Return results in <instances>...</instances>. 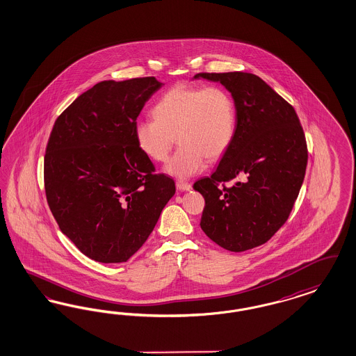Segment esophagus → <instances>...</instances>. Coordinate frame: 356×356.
<instances>
[{"label": "esophagus", "mask_w": 356, "mask_h": 356, "mask_svg": "<svg viewBox=\"0 0 356 356\" xmlns=\"http://www.w3.org/2000/svg\"><path fill=\"white\" fill-rule=\"evenodd\" d=\"M176 186L181 192H189L192 189V185L188 184V183H176Z\"/></svg>", "instance_id": "1"}]
</instances>
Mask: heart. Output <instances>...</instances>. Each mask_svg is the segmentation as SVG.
<instances>
[{"mask_svg":"<svg viewBox=\"0 0 356 356\" xmlns=\"http://www.w3.org/2000/svg\"><path fill=\"white\" fill-rule=\"evenodd\" d=\"M153 120L134 124L138 148L154 161H165L173 146L180 148L164 171L176 179H189L205 165L207 158L218 159L230 147L235 134V105L218 86H176L152 108Z\"/></svg>","mask_w":356,"mask_h":356,"instance_id":"obj_1","label":"heart"}]
</instances>
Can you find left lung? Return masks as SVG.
<instances>
[{
	"instance_id": "obj_1",
	"label": "left lung",
	"mask_w": 356,
	"mask_h": 356,
	"mask_svg": "<svg viewBox=\"0 0 356 356\" xmlns=\"http://www.w3.org/2000/svg\"><path fill=\"white\" fill-rule=\"evenodd\" d=\"M233 97V142L210 177L193 188L205 198L201 229L223 248L242 252L270 241L289 217L305 177L307 148L300 120L259 76L197 74ZM236 179L232 187H221Z\"/></svg>"
}]
</instances>
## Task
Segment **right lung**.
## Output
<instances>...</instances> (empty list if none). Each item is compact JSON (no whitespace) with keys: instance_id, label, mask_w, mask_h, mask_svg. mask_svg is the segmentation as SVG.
Returning <instances> with one entry per match:
<instances>
[{"instance_id":"add662e5","label":"right lung","mask_w":356,"mask_h":356,"mask_svg":"<svg viewBox=\"0 0 356 356\" xmlns=\"http://www.w3.org/2000/svg\"><path fill=\"white\" fill-rule=\"evenodd\" d=\"M161 86L155 77L101 81L63 111L49 135V209L63 234L99 263L131 258L176 192L135 142L136 118Z\"/></svg>"}]
</instances>
